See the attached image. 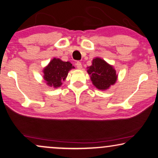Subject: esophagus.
Segmentation results:
<instances>
[{
	"mask_svg": "<svg viewBox=\"0 0 158 158\" xmlns=\"http://www.w3.org/2000/svg\"><path fill=\"white\" fill-rule=\"evenodd\" d=\"M76 66H77V68L78 69H82V65H81V62H77V64H76Z\"/></svg>",
	"mask_w": 158,
	"mask_h": 158,
	"instance_id": "1",
	"label": "esophagus"
}]
</instances>
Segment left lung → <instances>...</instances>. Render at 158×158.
<instances>
[{
    "label": "left lung",
    "instance_id": "left-lung-1",
    "mask_svg": "<svg viewBox=\"0 0 158 158\" xmlns=\"http://www.w3.org/2000/svg\"><path fill=\"white\" fill-rule=\"evenodd\" d=\"M87 73L97 89L107 90L116 82L118 74L112 65L100 58H95L92 60V65L87 67Z\"/></svg>",
    "mask_w": 158,
    "mask_h": 158
}]
</instances>
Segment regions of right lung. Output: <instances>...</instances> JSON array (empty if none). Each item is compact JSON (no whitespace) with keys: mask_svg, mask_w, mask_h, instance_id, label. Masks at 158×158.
<instances>
[{"mask_svg":"<svg viewBox=\"0 0 158 158\" xmlns=\"http://www.w3.org/2000/svg\"><path fill=\"white\" fill-rule=\"evenodd\" d=\"M74 69L69 61H63L60 58H54L43 69V78L46 85L50 87H60L65 81L69 71Z\"/></svg>","mask_w":158,"mask_h":158,"instance_id":"add662e5","label":"right lung"}]
</instances>
